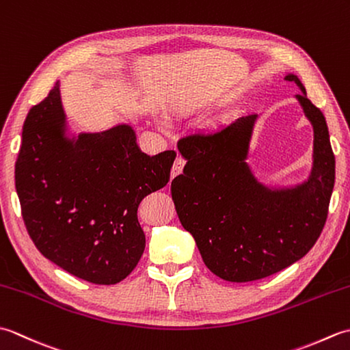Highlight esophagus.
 <instances>
[{
    "instance_id": "esophagus-1",
    "label": "esophagus",
    "mask_w": 350,
    "mask_h": 350,
    "mask_svg": "<svg viewBox=\"0 0 350 350\" xmlns=\"http://www.w3.org/2000/svg\"><path fill=\"white\" fill-rule=\"evenodd\" d=\"M185 162H187V161H185L182 156H177L174 163H173V168H171V177H173V179L176 176H179L182 173V170L185 167Z\"/></svg>"
}]
</instances>
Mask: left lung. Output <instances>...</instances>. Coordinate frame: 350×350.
I'll list each match as a JSON object with an SVG mask.
<instances>
[{"instance_id": "obj_1", "label": "left lung", "mask_w": 350, "mask_h": 350, "mask_svg": "<svg viewBox=\"0 0 350 350\" xmlns=\"http://www.w3.org/2000/svg\"><path fill=\"white\" fill-rule=\"evenodd\" d=\"M286 81L313 126V167L307 180L269 188L248 165L257 114L213 131L194 132L177 143L187 159L171 182V197L183 228L196 239L204 265L232 282L254 281L293 265L321 236L336 180V158L322 111L307 98L299 78Z\"/></svg>"}]
</instances>
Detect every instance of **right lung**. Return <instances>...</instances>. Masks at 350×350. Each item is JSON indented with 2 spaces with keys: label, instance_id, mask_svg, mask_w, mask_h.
<instances>
[{
  "label": "right lung",
  "instance_id": "1",
  "mask_svg": "<svg viewBox=\"0 0 350 350\" xmlns=\"http://www.w3.org/2000/svg\"><path fill=\"white\" fill-rule=\"evenodd\" d=\"M60 83L25 118L14 183L28 234L75 277L116 284L139 262L146 236L137 211L165 187L174 150L148 156L131 124L69 137Z\"/></svg>",
  "mask_w": 350,
  "mask_h": 350
}]
</instances>
